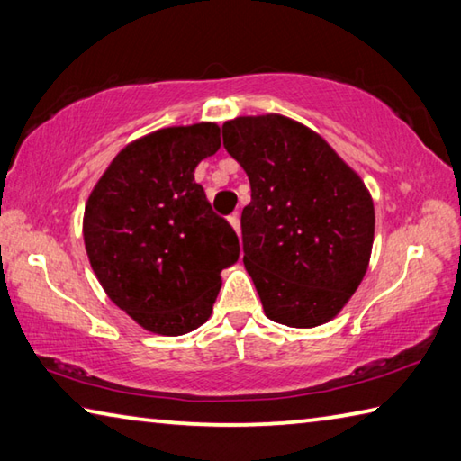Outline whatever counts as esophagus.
I'll use <instances>...</instances> for the list:
<instances>
[{"instance_id":"obj_1","label":"esophagus","mask_w":461,"mask_h":461,"mask_svg":"<svg viewBox=\"0 0 461 461\" xmlns=\"http://www.w3.org/2000/svg\"><path fill=\"white\" fill-rule=\"evenodd\" d=\"M230 223H231V228L236 230L238 236H240V231H241V228H240V213H231L230 215Z\"/></svg>"}]
</instances>
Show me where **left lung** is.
I'll return each mask as SVG.
<instances>
[{
    "instance_id": "obj_1",
    "label": "left lung",
    "mask_w": 461,
    "mask_h": 461,
    "mask_svg": "<svg viewBox=\"0 0 461 461\" xmlns=\"http://www.w3.org/2000/svg\"><path fill=\"white\" fill-rule=\"evenodd\" d=\"M221 134L252 189L241 248L264 313L288 327L327 323L368 268V189L321 136L285 115L236 118Z\"/></svg>"
}]
</instances>
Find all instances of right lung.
Listing matches in <instances>:
<instances>
[{
	"instance_id": "right-lung-1",
	"label": "right lung",
	"mask_w": 461,
	"mask_h": 461,
	"mask_svg": "<svg viewBox=\"0 0 461 461\" xmlns=\"http://www.w3.org/2000/svg\"><path fill=\"white\" fill-rule=\"evenodd\" d=\"M221 146L203 122L152 131L115 156L91 191L83 238L109 299L144 330L183 335L212 315L220 272L240 256L194 168Z\"/></svg>"
}]
</instances>
